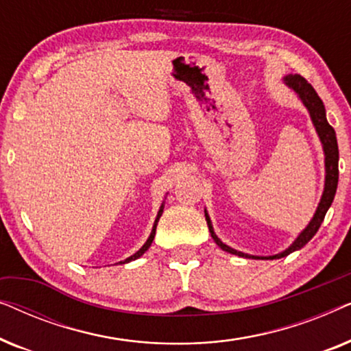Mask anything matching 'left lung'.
<instances>
[{"mask_svg":"<svg viewBox=\"0 0 351 351\" xmlns=\"http://www.w3.org/2000/svg\"><path fill=\"white\" fill-rule=\"evenodd\" d=\"M285 81H286V84L289 86V88L294 89L295 93L299 94V97L304 100L305 107L308 108V112H310L311 121H313L316 131H318V136L321 138V142H323L324 155H326L324 193H323V198H321V203L318 206V209H316L315 217L311 219V222L308 223V227H306L304 232L299 234V238H297L295 241L291 244V247H287L285 252L276 254V256H271V257H254V256H247V254L238 252V251H234V249L228 247L227 244H223L217 237H215V233H214V230H213V225H210V220L208 217V214L204 213L206 222H208V227H209V232H210V237H213L214 241L217 243V246L222 247L223 251H227L230 254H234V256H239V257H249V258H281V257L289 256L291 252L297 251V249L304 247L305 244L308 243L310 239L315 237L316 232H318V230H319L321 223H323V220H324L326 213H328V209L330 208V204H332L335 191H337V182H339V145H337V137H335L334 128L330 126V124L328 123V119H326V110H324L323 100L319 99V95L316 94V90L313 89V86H311L308 81L304 78V76H300V75H289V76H286Z\"/></svg>","mask_w":351,"mask_h":351,"instance_id":"left-lung-1","label":"left lung"}]
</instances>
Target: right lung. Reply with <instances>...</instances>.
<instances>
[{
  "mask_svg": "<svg viewBox=\"0 0 351 351\" xmlns=\"http://www.w3.org/2000/svg\"><path fill=\"white\" fill-rule=\"evenodd\" d=\"M161 213H162V206H161V209H160V213H158V217H156V220H155V225H153V230H152V233H150V237H148V239H147V243L143 244V246L138 249V251L134 254V256H131V257H128L126 261L124 262H121V263H126V262H131V261H136V258H138L142 256L143 252L147 251L148 247L152 246V241H153V238H155V233H156V225H158V220H160V217H161Z\"/></svg>",
  "mask_w": 351,
  "mask_h": 351,
  "instance_id": "right-lung-1",
  "label": "right lung"
}]
</instances>
